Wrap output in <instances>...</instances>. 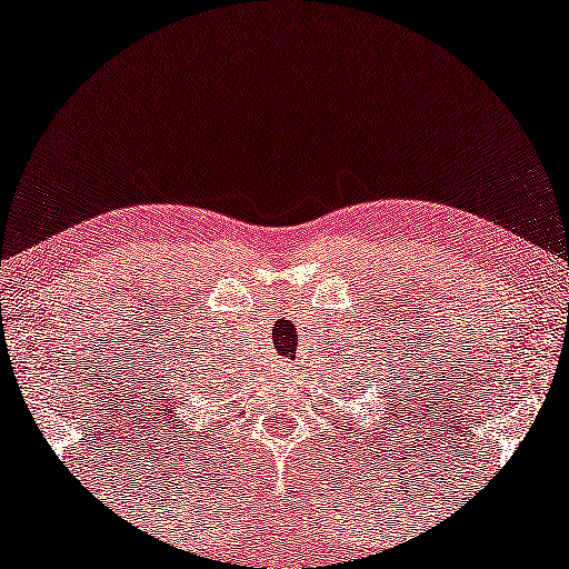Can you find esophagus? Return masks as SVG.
Listing matches in <instances>:
<instances>
[{"instance_id":"obj_1","label":"esophagus","mask_w":569,"mask_h":569,"mask_svg":"<svg viewBox=\"0 0 569 569\" xmlns=\"http://www.w3.org/2000/svg\"><path fill=\"white\" fill-rule=\"evenodd\" d=\"M282 370H284V372H290V370H292V367H290V365H282Z\"/></svg>"}]
</instances>
